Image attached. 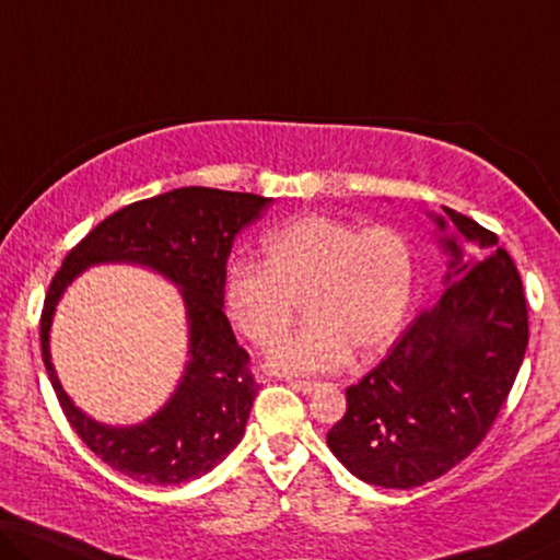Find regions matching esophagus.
Instances as JSON below:
<instances>
[{
  "label": "esophagus",
  "instance_id": "obj_1",
  "mask_svg": "<svg viewBox=\"0 0 560 560\" xmlns=\"http://www.w3.org/2000/svg\"><path fill=\"white\" fill-rule=\"evenodd\" d=\"M289 385L294 387L296 392H304V395H312V392H316V389L322 387L319 382H312V380H291Z\"/></svg>",
  "mask_w": 560,
  "mask_h": 560
}]
</instances>
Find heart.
I'll use <instances>...</instances> for the list:
<instances>
[{
    "mask_svg": "<svg viewBox=\"0 0 560 560\" xmlns=\"http://www.w3.org/2000/svg\"><path fill=\"white\" fill-rule=\"evenodd\" d=\"M417 256L410 238L389 226L312 215L264 238V264L231 269L223 302L241 337L269 349L304 304L308 324L269 357L283 374H319L349 354L370 360L402 329L412 304Z\"/></svg>",
    "mask_w": 560,
    "mask_h": 560,
    "instance_id": "1",
    "label": "heart"
}]
</instances>
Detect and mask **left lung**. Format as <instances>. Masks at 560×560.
Wrapping results in <instances>:
<instances>
[{
    "instance_id": "left-lung-1",
    "label": "left lung",
    "mask_w": 560,
    "mask_h": 560,
    "mask_svg": "<svg viewBox=\"0 0 560 560\" xmlns=\"http://www.w3.org/2000/svg\"><path fill=\"white\" fill-rule=\"evenodd\" d=\"M445 291L370 374L347 387L327 445L357 478L417 488L463 463L493 428L528 347V306L493 231L442 206ZM447 221L435 215L440 231Z\"/></svg>"
}]
</instances>
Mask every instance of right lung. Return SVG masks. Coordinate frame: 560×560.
<instances>
[{"instance_id": "1", "label": "right lung", "mask_w": 560, "mask_h": 560, "mask_svg": "<svg viewBox=\"0 0 560 560\" xmlns=\"http://www.w3.org/2000/svg\"><path fill=\"white\" fill-rule=\"evenodd\" d=\"M269 203L254 194L175 188L107 215L65 256L42 308V360L67 422L113 470L150 486H178L213 470L244 438L258 385L252 357L223 314V291L233 238ZM105 260L163 272L182 287L189 314L191 360L182 385L161 413L132 429H107L80 413L48 362V327L61 291L88 265Z\"/></svg>"}]
</instances>
